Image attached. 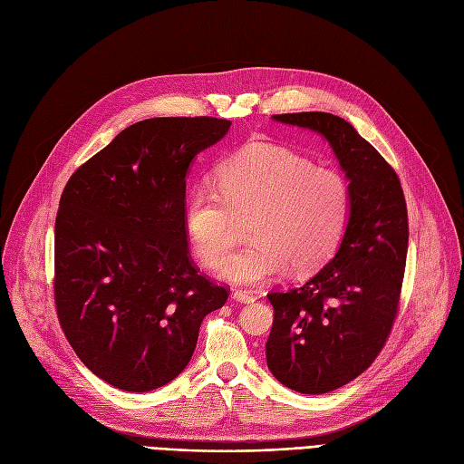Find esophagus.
Segmentation results:
<instances>
[{
    "label": "esophagus",
    "mask_w": 464,
    "mask_h": 464,
    "mask_svg": "<svg viewBox=\"0 0 464 464\" xmlns=\"http://www.w3.org/2000/svg\"><path fill=\"white\" fill-rule=\"evenodd\" d=\"M232 299L237 301V303H253V301H255V295L249 294V292H246V290H236V292L232 294Z\"/></svg>",
    "instance_id": "34e87169"
}]
</instances>
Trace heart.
I'll use <instances>...</instances> for the list:
<instances>
[{"label":"heart","instance_id":"obj_1","mask_svg":"<svg viewBox=\"0 0 464 464\" xmlns=\"http://www.w3.org/2000/svg\"><path fill=\"white\" fill-rule=\"evenodd\" d=\"M351 209L342 172L314 167L292 150L251 143L218 169V186L201 182L186 201V230L198 257L218 266L235 243L237 218L252 217L251 245L220 268L234 284H259L323 265L338 246Z\"/></svg>","mask_w":464,"mask_h":464}]
</instances>
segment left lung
I'll return each mask as SVG.
<instances>
[{"instance_id":"left-lung-1","label":"left lung","mask_w":464,"mask_h":464,"mask_svg":"<svg viewBox=\"0 0 464 464\" xmlns=\"http://www.w3.org/2000/svg\"><path fill=\"white\" fill-rule=\"evenodd\" d=\"M273 119L321 134L349 180L347 227L330 263L305 284L268 294V371L294 392L328 393L369 369L392 332L407 261V203L395 170L342 117L311 111Z\"/></svg>"}]
</instances>
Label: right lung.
<instances>
[{"instance_id": "add662e5", "label": "right lung", "mask_w": 464, "mask_h": 464, "mask_svg": "<svg viewBox=\"0 0 464 464\" xmlns=\"http://www.w3.org/2000/svg\"><path fill=\"white\" fill-rule=\"evenodd\" d=\"M230 121L157 117L124 129L69 179L55 218V307L78 359L107 384L151 392L189 362L228 290L199 275L186 174Z\"/></svg>"}]
</instances>
